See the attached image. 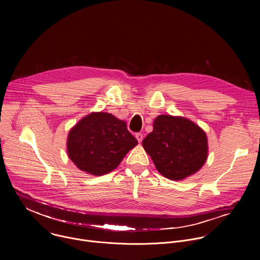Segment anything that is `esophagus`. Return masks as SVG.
I'll use <instances>...</instances> for the list:
<instances>
[{"instance_id":"1","label":"esophagus","mask_w":260,"mask_h":260,"mask_svg":"<svg viewBox=\"0 0 260 260\" xmlns=\"http://www.w3.org/2000/svg\"><path fill=\"white\" fill-rule=\"evenodd\" d=\"M136 138H137V140H138V142L139 143H141L142 141H143V134H141V133H138V134H136Z\"/></svg>"}]
</instances>
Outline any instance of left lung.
<instances>
[{
	"instance_id": "1",
	"label": "left lung",
	"mask_w": 260,
	"mask_h": 260,
	"mask_svg": "<svg viewBox=\"0 0 260 260\" xmlns=\"http://www.w3.org/2000/svg\"><path fill=\"white\" fill-rule=\"evenodd\" d=\"M142 145L156 170L175 181L197 173L208 157L206 133L191 120L181 116H157L153 131L147 135Z\"/></svg>"
}]
</instances>
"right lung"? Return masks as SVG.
I'll return each instance as SVG.
<instances>
[{"label":"right lung","mask_w":260,"mask_h":260,"mask_svg":"<svg viewBox=\"0 0 260 260\" xmlns=\"http://www.w3.org/2000/svg\"><path fill=\"white\" fill-rule=\"evenodd\" d=\"M137 144L123 120L110 113L92 112L69 132L67 151L79 170L102 176L116 169Z\"/></svg>","instance_id":"obj_1"}]
</instances>
